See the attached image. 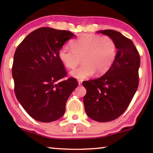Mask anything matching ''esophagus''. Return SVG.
Listing matches in <instances>:
<instances>
[{"mask_svg": "<svg viewBox=\"0 0 153 153\" xmlns=\"http://www.w3.org/2000/svg\"><path fill=\"white\" fill-rule=\"evenodd\" d=\"M82 84V80H78V85H79V86H81Z\"/></svg>", "mask_w": 153, "mask_h": 153, "instance_id": "obj_1", "label": "esophagus"}]
</instances>
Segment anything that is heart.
Segmentation results:
<instances>
[{
	"instance_id": "heart-1",
	"label": "heart",
	"mask_w": 153,
	"mask_h": 153,
	"mask_svg": "<svg viewBox=\"0 0 153 153\" xmlns=\"http://www.w3.org/2000/svg\"><path fill=\"white\" fill-rule=\"evenodd\" d=\"M71 48L64 46L59 51V58L67 69H74L81 62L84 64L71 72L77 79H85L95 72L105 74L112 66L117 55V46L107 36L82 34L71 44Z\"/></svg>"
}]
</instances>
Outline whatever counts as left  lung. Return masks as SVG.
I'll return each mask as SVG.
<instances>
[{
    "label": "left lung",
    "mask_w": 153,
    "mask_h": 153,
    "mask_svg": "<svg viewBox=\"0 0 153 153\" xmlns=\"http://www.w3.org/2000/svg\"><path fill=\"white\" fill-rule=\"evenodd\" d=\"M112 38L117 55L111 68L98 79L82 82L86 89L84 105L88 117L107 122L125 112L137 90L140 58L132 41L113 30L97 32Z\"/></svg>",
    "instance_id": "8db88e82"
}]
</instances>
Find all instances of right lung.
I'll return each mask as SVG.
<instances>
[{"mask_svg":"<svg viewBox=\"0 0 153 153\" xmlns=\"http://www.w3.org/2000/svg\"><path fill=\"white\" fill-rule=\"evenodd\" d=\"M74 36L69 31L40 27L28 34L15 51L12 67L15 96L36 121L47 123L61 118L67 99L78 86L73 77L61 80L67 73L58 55Z\"/></svg>","mask_w":153,"mask_h":153,"instance_id":"obj_1","label":"right lung"}]
</instances>
